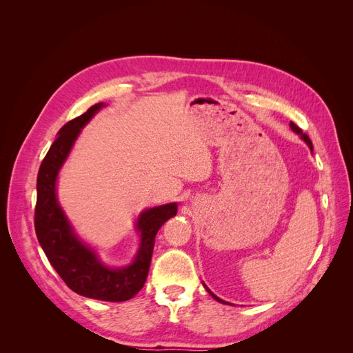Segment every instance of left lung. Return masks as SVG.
<instances>
[{"instance_id":"8db88e82","label":"left lung","mask_w":353,"mask_h":353,"mask_svg":"<svg viewBox=\"0 0 353 353\" xmlns=\"http://www.w3.org/2000/svg\"><path fill=\"white\" fill-rule=\"evenodd\" d=\"M290 128H292V130H293V132H296V134H297L299 137H301V138H302V140H303V141H305V143L307 144V147H309V148H311V152H312V150H314V147H312V143H311V140H309V137H307L306 134H303V132H302V130H301V128H299V126H296V125H294L293 122H290ZM203 285H205V284H203ZM205 288H206V290H208V292L210 293V296H212L213 299H215V301H218V302H221V303H227V302H223V301H222V299H219L218 296H215V294H213V293H212V292L209 290V288H208L206 285H205Z\"/></svg>"}]
</instances>
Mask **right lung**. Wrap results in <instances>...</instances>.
Instances as JSON below:
<instances>
[{
	"label": "right lung",
	"instance_id": "1",
	"mask_svg": "<svg viewBox=\"0 0 353 353\" xmlns=\"http://www.w3.org/2000/svg\"><path fill=\"white\" fill-rule=\"evenodd\" d=\"M104 103H97L74 117L57 132L47 156L42 160L37 179L35 231L42 250L52 268L70 290L104 302H125L141 290L150 268L156 234L163 223L176 215L178 205L166 203L143 210L135 221L140 244L130 265L113 268L74 232L57 199V178L74 141Z\"/></svg>",
	"mask_w": 353,
	"mask_h": 353
}]
</instances>
